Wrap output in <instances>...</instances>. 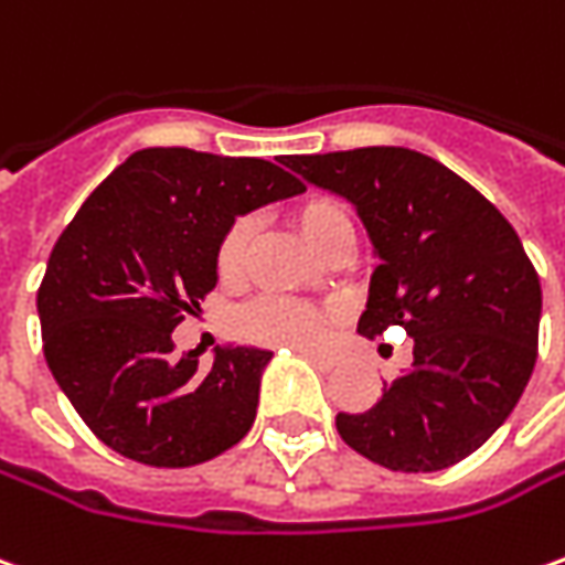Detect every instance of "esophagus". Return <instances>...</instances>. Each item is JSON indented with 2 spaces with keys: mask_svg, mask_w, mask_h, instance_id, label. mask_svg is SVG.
I'll return each instance as SVG.
<instances>
[{
  "mask_svg": "<svg viewBox=\"0 0 565 565\" xmlns=\"http://www.w3.org/2000/svg\"><path fill=\"white\" fill-rule=\"evenodd\" d=\"M296 351H299V354H306L318 370H337L339 366L337 354H327V351H315V349H296Z\"/></svg>",
  "mask_w": 565,
  "mask_h": 565,
  "instance_id": "34e87169",
  "label": "esophagus"
}]
</instances>
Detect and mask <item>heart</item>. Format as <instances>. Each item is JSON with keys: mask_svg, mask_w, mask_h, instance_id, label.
<instances>
[{"mask_svg": "<svg viewBox=\"0 0 565 565\" xmlns=\"http://www.w3.org/2000/svg\"><path fill=\"white\" fill-rule=\"evenodd\" d=\"M294 226L318 254H327L339 238L351 235L349 214L330 199H311L306 204H299L294 211ZM247 244H250V228L244 223H235L228 228V235L220 244V259H216L223 278H238L242 275L244 259H247ZM323 323H327V311L323 309L296 302V299H281V296L256 302L254 309L244 311L242 318L247 337L266 339V342H284V345H309V342L321 337Z\"/></svg>", "mask_w": 565, "mask_h": 565, "instance_id": "heart-1", "label": "heart"}]
</instances>
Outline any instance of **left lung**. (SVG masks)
<instances>
[{"instance_id":"left-lung-1","label":"left lung","mask_w":565,"mask_h":565,"mask_svg":"<svg viewBox=\"0 0 565 565\" xmlns=\"http://www.w3.org/2000/svg\"><path fill=\"white\" fill-rule=\"evenodd\" d=\"M351 201L379 266L358 333L404 327L413 366L339 437L382 468L444 471L502 428L539 354L542 284L514 226L447 164L404 146L284 156Z\"/></svg>"}]
</instances>
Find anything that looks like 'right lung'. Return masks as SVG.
<instances>
[{
	"label": "right lung",
	"instance_id": "obj_1",
	"mask_svg": "<svg viewBox=\"0 0 565 565\" xmlns=\"http://www.w3.org/2000/svg\"><path fill=\"white\" fill-rule=\"evenodd\" d=\"M306 186L263 159L149 146L118 164L49 256L35 296L51 376L125 459L189 468L250 431L271 351L220 345L177 358L173 327L216 287L235 220Z\"/></svg>",
	"mask_w": 565,
	"mask_h": 565
}]
</instances>
